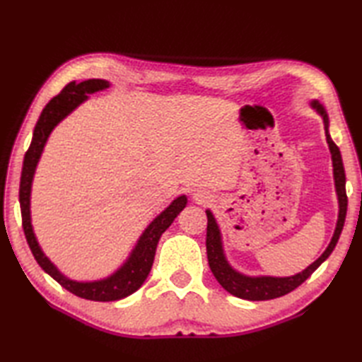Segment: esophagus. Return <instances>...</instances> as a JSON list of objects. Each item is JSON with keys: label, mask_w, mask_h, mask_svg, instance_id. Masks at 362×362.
I'll return each instance as SVG.
<instances>
[{"label": "esophagus", "mask_w": 362, "mask_h": 362, "mask_svg": "<svg viewBox=\"0 0 362 362\" xmlns=\"http://www.w3.org/2000/svg\"><path fill=\"white\" fill-rule=\"evenodd\" d=\"M210 193L206 189H196L193 193V199L197 202V204H205L210 201Z\"/></svg>", "instance_id": "1"}]
</instances>
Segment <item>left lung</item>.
Returning a JSON list of instances; mask_svg holds the SVG:
<instances>
[{
    "label": "left lung",
    "mask_w": 362,
    "mask_h": 362,
    "mask_svg": "<svg viewBox=\"0 0 362 362\" xmlns=\"http://www.w3.org/2000/svg\"><path fill=\"white\" fill-rule=\"evenodd\" d=\"M311 107L316 110L322 119H324L325 124V136L329 152H332V160H333V175H334V187H336V194H337V202H339V214H337V222L332 241H329L328 247L325 252L310 264L305 271L298 272L291 276H269V275H259V276H250L238 272L236 269L230 266V263L226 258L224 247H222V236L221 230L216 219H214L213 213L206 210V257H209V264L214 279L219 281V284L224 288L230 294L235 297H240L244 300H271L281 296H286L288 292L294 291L298 288L308 276L316 271V269L324 263V261L329 257L336 247L337 240H339L341 232L344 228L345 222V214H347V193H345V171L342 165V157L341 151L332 136L328 134V115L319 101H313Z\"/></svg>",
    "instance_id": "obj_1"
}]
</instances>
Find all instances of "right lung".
I'll return each mask as SVG.
<instances>
[{
	"mask_svg": "<svg viewBox=\"0 0 362 362\" xmlns=\"http://www.w3.org/2000/svg\"><path fill=\"white\" fill-rule=\"evenodd\" d=\"M110 83L104 79H88L83 82H70L60 91L57 96H54L46 104L40 118L34 127L33 141L23 161V171L20 179V209H21V221L23 230H25L26 241L30 247V252L43 271L51 275L59 284L73 292L74 296L95 302H115L121 300L141 288L144 280L148 279L151 267L156 257L157 244L160 236L165 233V230L173 224L183 209L187 206V196H179L171 202V205L161 211L151 224L146 227L140 240L136 241L134 250L130 252L129 258L117 269L112 275L105 276L103 280L95 281H76L68 279L59 269L51 263V259L45 255L34 233L33 222H30V188H33V179L35 174V168L38 160L42 157V152L46 141L60 121L65 119L76 107H79L83 101H87L88 95L96 93L109 88Z\"/></svg>",
	"mask_w": 362,
	"mask_h": 362,
	"instance_id": "obj_1",
	"label": "right lung"
}]
</instances>
